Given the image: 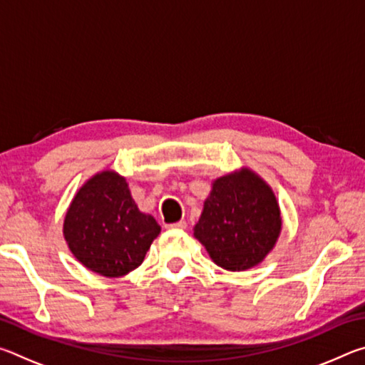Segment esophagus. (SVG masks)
Here are the masks:
<instances>
[{
	"instance_id": "obj_1",
	"label": "esophagus",
	"mask_w": 365,
	"mask_h": 365,
	"mask_svg": "<svg viewBox=\"0 0 365 365\" xmlns=\"http://www.w3.org/2000/svg\"><path fill=\"white\" fill-rule=\"evenodd\" d=\"M168 228H178V230H183L185 227H187V222L185 220H180V222H174V224H169V225H165Z\"/></svg>"
}]
</instances>
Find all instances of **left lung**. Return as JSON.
I'll list each match as a JSON object with an SVG mask.
<instances>
[{
  "mask_svg": "<svg viewBox=\"0 0 365 365\" xmlns=\"http://www.w3.org/2000/svg\"><path fill=\"white\" fill-rule=\"evenodd\" d=\"M280 228L275 195L256 174L242 170L214 182L195 237L220 267L246 270L269 255Z\"/></svg>",
  "mask_w": 365,
  "mask_h": 365,
  "instance_id": "obj_1",
  "label": "left lung"
}]
</instances>
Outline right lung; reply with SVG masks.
Returning <instances> with one entry per match:
<instances>
[{"instance_id": "right-lung-1", "label": "right lung", "mask_w": 365, "mask_h": 365, "mask_svg": "<svg viewBox=\"0 0 365 365\" xmlns=\"http://www.w3.org/2000/svg\"><path fill=\"white\" fill-rule=\"evenodd\" d=\"M159 232L154 217L138 211L125 178L113 172L90 178L64 220V237L73 256L109 279L137 269Z\"/></svg>"}]
</instances>
